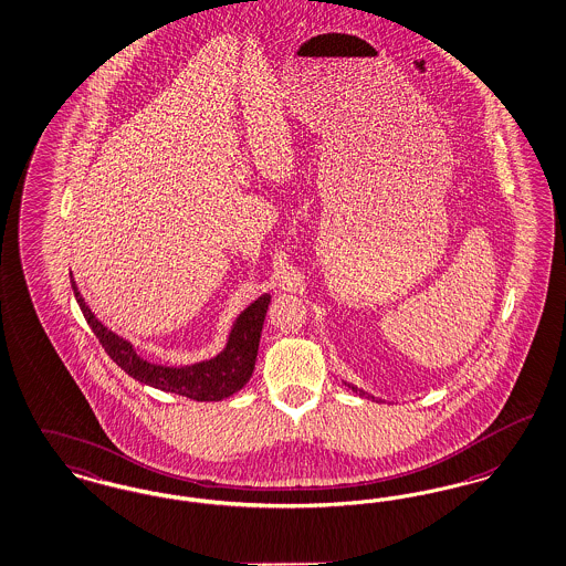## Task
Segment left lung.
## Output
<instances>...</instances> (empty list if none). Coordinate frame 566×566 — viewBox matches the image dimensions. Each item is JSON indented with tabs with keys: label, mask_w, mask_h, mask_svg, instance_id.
I'll return each mask as SVG.
<instances>
[{
	"label": "left lung",
	"mask_w": 566,
	"mask_h": 566,
	"mask_svg": "<svg viewBox=\"0 0 566 566\" xmlns=\"http://www.w3.org/2000/svg\"><path fill=\"white\" fill-rule=\"evenodd\" d=\"M347 387H349V389H352V390H355V392H359V395H361V397H368V399H374V397H371V395H368V392H364V390L357 389V387H353V385H347Z\"/></svg>",
	"instance_id": "left-lung-1"
}]
</instances>
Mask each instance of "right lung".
Returning a JSON list of instances; mask_svg holds the SVG:
<instances>
[{
	"instance_id": "right-lung-1",
	"label": "right lung",
	"mask_w": 566,
	"mask_h": 566,
	"mask_svg": "<svg viewBox=\"0 0 566 566\" xmlns=\"http://www.w3.org/2000/svg\"><path fill=\"white\" fill-rule=\"evenodd\" d=\"M71 286L77 298L83 317L87 319L90 328L96 334L104 352L111 355V359L117 364L120 370L127 371L139 382L150 385L155 389L177 392L184 397H190L195 401H221L235 390L242 389L254 370V359L259 349V338L263 319L270 305V294H263L254 301L251 307L238 315L234 328L230 332L228 347L209 361H200L195 366H181V368H167L156 366L146 359H142L132 343L120 338L118 334L108 331L96 315L85 305L83 296L77 291L75 280L71 277Z\"/></svg>"
}]
</instances>
